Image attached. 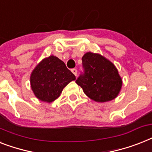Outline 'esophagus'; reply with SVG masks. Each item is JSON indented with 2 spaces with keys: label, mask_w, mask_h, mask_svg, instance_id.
I'll return each mask as SVG.
<instances>
[{
  "label": "esophagus",
  "mask_w": 152,
  "mask_h": 152,
  "mask_svg": "<svg viewBox=\"0 0 152 152\" xmlns=\"http://www.w3.org/2000/svg\"><path fill=\"white\" fill-rule=\"evenodd\" d=\"M72 72L74 74V75H75V76H76V74H77V70H76V69H72Z\"/></svg>",
  "instance_id": "1"
}]
</instances>
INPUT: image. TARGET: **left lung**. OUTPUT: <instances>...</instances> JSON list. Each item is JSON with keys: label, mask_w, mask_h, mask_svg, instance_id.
<instances>
[{"label": "left lung", "mask_w": 152, "mask_h": 152, "mask_svg": "<svg viewBox=\"0 0 152 152\" xmlns=\"http://www.w3.org/2000/svg\"><path fill=\"white\" fill-rule=\"evenodd\" d=\"M83 73L76 83L85 94L97 102L115 99L122 87V79L118 70L109 60L99 54L87 52L82 58Z\"/></svg>", "instance_id": "left-lung-1"}]
</instances>
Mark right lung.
<instances>
[{"instance_id":"add662e5","label":"right lung","mask_w":152,"mask_h":152,"mask_svg":"<svg viewBox=\"0 0 152 152\" xmlns=\"http://www.w3.org/2000/svg\"><path fill=\"white\" fill-rule=\"evenodd\" d=\"M75 80L76 76L65 64L54 55L43 59L30 76L31 88L36 97L49 103L57 99L64 87Z\"/></svg>"}]
</instances>
